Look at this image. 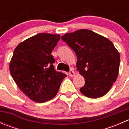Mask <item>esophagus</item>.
I'll list each match as a JSON object with an SVG mask.
<instances>
[{
  "label": "esophagus",
  "mask_w": 129,
  "mask_h": 129,
  "mask_svg": "<svg viewBox=\"0 0 129 129\" xmlns=\"http://www.w3.org/2000/svg\"><path fill=\"white\" fill-rule=\"evenodd\" d=\"M69 75L70 77H74V75H75V72H74L72 70H71V71H70V72H69Z\"/></svg>",
  "instance_id": "34e87169"
}]
</instances>
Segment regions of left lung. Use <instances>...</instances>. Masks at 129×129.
<instances>
[{
	"instance_id": "obj_1",
	"label": "left lung",
	"mask_w": 129,
	"mask_h": 129,
	"mask_svg": "<svg viewBox=\"0 0 129 129\" xmlns=\"http://www.w3.org/2000/svg\"><path fill=\"white\" fill-rule=\"evenodd\" d=\"M61 39L76 54L77 71L85 79L80 92L92 99L105 95L119 72L120 54L112 42L88 29L66 34Z\"/></svg>"
}]
</instances>
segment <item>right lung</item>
Wrapping results in <instances>:
<instances>
[{"label":"right lung","instance_id":"obj_1","mask_svg":"<svg viewBox=\"0 0 129 129\" xmlns=\"http://www.w3.org/2000/svg\"><path fill=\"white\" fill-rule=\"evenodd\" d=\"M59 34L40 33L20 42L14 51L10 72L19 88L31 100L43 103L56 95L67 75L57 72L51 55Z\"/></svg>","mask_w":129,"mask_h":129}]
</instances>
